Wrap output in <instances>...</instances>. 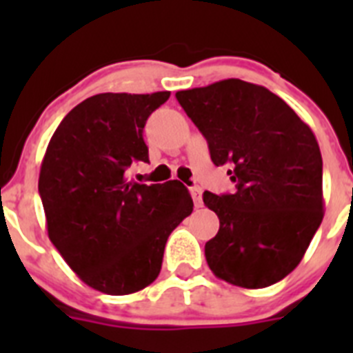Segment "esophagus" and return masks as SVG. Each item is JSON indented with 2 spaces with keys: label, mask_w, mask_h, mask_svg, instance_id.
<instances>
[{
  "label": "esophagus",
  "mask_w": 353,
  "mask_h": 353,
  "mask_svg": "<svg viewBox=\"0 0 353 353\" xmlns=\"http://www.w3.org/2000/svg\"><path fill=\"white\" fill-rule=\"evenodd\" d=\"M191 196L192 199H194L196 207H201V205H203V199H201V187H191Z\"/></svg>",
  "instance_id": "34e87169"
}]
</instances>
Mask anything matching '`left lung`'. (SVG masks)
<instances>
[{"label":"left lung","instance_id":"8db88e82","mask_svg":"<svg viewBox=\"0 0 353 353\" xmlns=\"http://www.w3.org/2000/svg\"><path fill=\"white\" fill-rule=\"evenodd\" d=\"M215 166L228 164L233 194L205 192L219 232L205 244L215 276L265 288L288 276L323 219L322 154L313 130L260 84L224 79L176 92Z\"/></svg>","mask_w":353,"mask_h":353}]
</instances>
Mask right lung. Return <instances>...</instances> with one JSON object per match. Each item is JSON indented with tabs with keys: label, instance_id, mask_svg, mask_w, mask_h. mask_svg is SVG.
Instances as JSON below:
<instances>
[{
	"label": "right lung",
	"instance_id": "right-lung-1",
	"mask_svg": "<svg viewBox=\"0 0 353 353\" xmlns=\"http://www.w3.org/2000/svg\"><path fill=\"white\" fill-rule=\"evenodd\" d=\"M170 92L99 93L61 120L39 176L48 235L83 283L108 295L146 288L161 272L168 236L192 212L179 180L136 183L148 162L143 129Z\"/></svg>",
	"mask_w": 353,
	"mask_h": 353
}]
</instances>
